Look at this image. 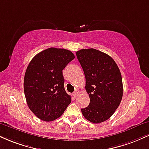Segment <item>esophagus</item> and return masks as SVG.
<instances>
[{
	"label": "esophagus",
	"instance_id": "34e87169",
	"mask_svg": "<svg viewBox=\"0 0 149 149\" xmlns=\"http://www.w3.org/2000/svg\"><path fill=\"white\" fill-rule=\"evenodd\" d=\"M77 95H78V92H77V91H76V92H74L73 93V96H74V97H76Z\"/></svg>",
	"mask_w": 149,
	"mask_h": 149
}]
</instances>
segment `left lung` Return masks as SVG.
I'll return each instance as SVG.
<instances>
[{"label":"left lung","mask_w":149,"mask_h":149,"mask_svg":"<svg viewBox=\"0 0 149 149\" xmlns=\"http://www.w3.org/2000/svg\"><path fill=\"white\" fill-rule=\"evenodd\" d=\"M76 56L85 76V89L90 103L81 109L90 122L106 121L119 107L123 96L121 74L110 55L94 48L81 49Z\"/></svg>","instance_id":"obj_1"}]
</instances>
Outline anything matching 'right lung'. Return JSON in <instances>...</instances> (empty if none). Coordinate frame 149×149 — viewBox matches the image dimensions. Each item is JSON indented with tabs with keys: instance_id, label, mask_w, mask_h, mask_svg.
<instances>
[{
	"instance_id": "right-lung-1",
	"label": "right lung",
	"mask_w": 149,
	"mask_h": 149,
	"mask_svg": "<svg viewBox=\"0 0 149 149\" xmlns=\"http://www.w3.org/2000/svg\"><path fill=\"white\" fill-rule=\"evenodd\" d=\"M74 58L69 50L49 48L36 55L28 64L23 82L25 96L30 110L41 120L57 119L71 103L62 70Z\"/></svg>"
}]
</instances>
